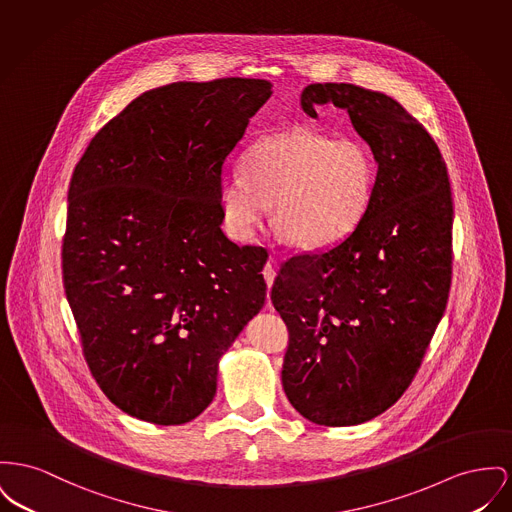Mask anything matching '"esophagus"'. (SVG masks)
Segmentation results:
<instances>
[{
  "instance_id": "34e87169",
  "label": "esophagus",
  "mask_w": 512,
  "mask_h": 512,
  "mask_svg": "<svg viewBox=\"0 0 512 512\" xmlns=\"http://www.w3.org/2000/svg\"><path fill=\"white\" fill-rule=\"evenodd\" d=\"M263 276H265L267 288L271 290L272 282H274V276H276V271H274V261H272V259H269V263L265 265V269H263ZM269 305H271V298H269Z\"/></svg>"
}]
</instances>
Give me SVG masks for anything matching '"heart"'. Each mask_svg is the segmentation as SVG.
Wrapping results in <instances>:
<instances>
[{"label": "heart", "instance_id": "1", "mask_svg": "<svg viewBox=\"0 0 512 512\" xmlns=\"http://www.w3.org/2000/svg\"><path fill=\"white\" fill-rule=\"evenodd\" d=\"M220 185V218L234 241L249 243L271 201L276 232L305 251L348 238L373 203L379 160L363 139H340L298 125L263 135Z\"/></svg>", "mask_w": 512, "mask_h": 512}]
</instances>
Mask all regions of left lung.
I'll list each match as a JSON object with an SVG mask.
<instances>
[{
    "mask_svg": "<svg viewBox=\"0 0 512 512\" xmlns=\"http://www.w3.org/2000/svg\"><path fill=\"white\" fill-rule=\"evenodd\" d=\"M332 104L377 154L369 212L340 243L288 259L271 300L288 325L282 385L305 420H373L412 383L449 298L452 197L433 137L394 98L307 85L301 110Z\"/></svg>",
    "mask_w": 512,
    "mask_h": 512,
    "instance_id": "1",
    "label": "left lung"
}]
</instances>
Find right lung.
Returning a JSON list of instances; mask_svg holds the SVG:
<instances>
[{
    "instance_id": "1",
    "label": "right lung",
    "mask_w": 512,
    "mask_h": 512,
    "mask_svg": "<svg viewBox=\"0 0 512 512\" xmlns=\"http://www.w3.org/2000/svg\"><path fill=\"white\" fill-rule=\"evenodd\" d=\"M265 79L172 83L91 141L69 185L63 286L98 387L156 425L195 420L218 363L263 309V247L220 228V181Z\"/></svg>"
}]
</instances>
